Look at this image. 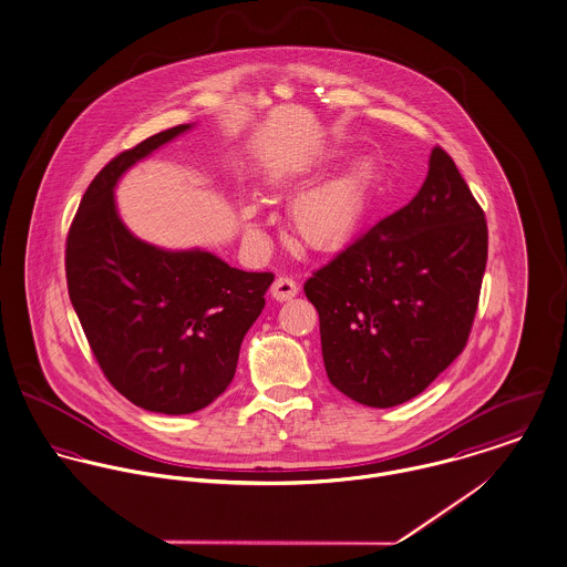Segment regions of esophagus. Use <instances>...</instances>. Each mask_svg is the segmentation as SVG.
I'll use <instances>...</instances> for the list:
<instances>
[{
    "label": "esophagus",
    "instance_id": "esophagus-1",
    "mask_svg": "<svg viewBox=\"0 0 567 567\" xmlns=\"http://www.w3.org/2000/svg\"><path fill=\"white\" fill-rule=\"evenodd\" d=\"M270 295H272V299H277V301H290V299H295L297 295H299V286H297V281L292 279V277H277L275 281H272V286H270Z\"/></svg>",
    "mask_w": 567,
    "mask_h": 567
}]
</instances>
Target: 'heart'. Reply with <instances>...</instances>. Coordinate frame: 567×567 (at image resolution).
I'll return each mask as SVG.
<instances>
[{
  "mask_svg": "<svg viewBox=\"0 0 567 567\" xmlns=\"http://www.w3.org/2000/svg\"><path fill=\"white\" fill-rule=\"evenodd\" d=\"M372 185V163L357 161L338 178L302 193L290 213L292 231L302 247L318 254H336L343 249L363 221ZM243 219L249 236H262L260 204L245 202Z\"/></svg>",
  "mask_w": 567,
  "mask_h": 567,
  "instance_id": "b5f03b06",
  "label": "heart"
}]
</instances>
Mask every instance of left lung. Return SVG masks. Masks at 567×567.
<instances>
[{
  "instance_id": "left-lung-1",
  "label": "left lung",
  "mask_w": 567,
  "mask_h": 567,
  "mask_svg": "<svg viewBox=\"0 0 567 567\" xmlns=\"http://www.w3.org/2000/svg\"><path fill=\"white\" fill-rule=\"evenodd\" d=\"M486 260V215L436 146L415 197L305 281L331 384L372 409L419 395L464 350Z\"/></svg>"
}]
</instances>
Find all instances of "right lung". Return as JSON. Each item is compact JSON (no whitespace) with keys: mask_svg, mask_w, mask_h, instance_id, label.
Here are the masks:
<instances>
[{"mask_svg":"<svg viewBox=\"0 0 567 567\" xmlns=\"http://www.w3.org/2000/svg\"><path fill=\"white\" fill-rule=\"evenodd\" d=\"M189 124L120 152L83 193L66 236V284L96 363L135 406L189 415L234 378L272 272H245L208 251H165L115 213L117 178Z\"/></svg>","mask_w":567,"mask_h":567,"instance_id":"obj_1","label":"right lung"}]
</instances>
